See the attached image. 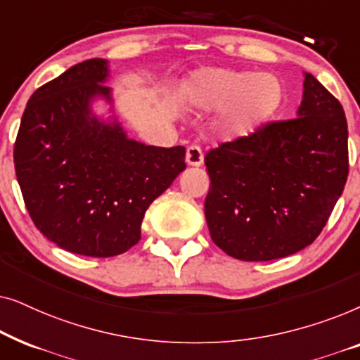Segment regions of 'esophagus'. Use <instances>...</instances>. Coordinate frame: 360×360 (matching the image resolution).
<instances>
[{
  "label": "esophagus",
  "mask_w": 360,
  "mask_h": 360,
  "mask_svg": "<svg viewBox=\"0 0 360 360\" xmlns=\"http://www.w3.org/2000/svg\"><path fill=\"white\" fill-rule=\"evenodd\" d=\"M186 164L191 167H200L203 164V152L198 146L193 144L186 149Z\"/></svg>",
  "instance_id": "34e87169"
}]
</instances>
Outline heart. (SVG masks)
Masks as SVG:
<instances>
[{
	"mask_svg": "<svg viewBox=\"0 0 360 360\" xmlns=\"http://www.w3.org/2000/svg\"><path fill=\"white\" fill-rule=\"evenodd\" d=\"M195 105L206 110L229 106L228 121L234 129L248 131L275 110L280 85L267 73L213 68L200 73L191 90Z\"/></svg>",
	"mask_w": 360,
	"mask_h": 360,
	"instance_id": "1",
	"label": "heart"
}]
</instances>
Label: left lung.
Instances as JSON below:
<instances>
[{
	"label": "left lung",
	"mask_w": 360,
	"mask_h": 360,
	"mask_svg": "<svg viewBox=\"0 0 360 360\" xmlns=\"http://www.w3.org/2000/svg\"><path fill=\"white\" fill-rule=\"evenodd\" d=\"M297 117L265 122L205 155V216L231 257L260 262L313 243L349 174L347 121L336 98L304 73Z\"/></svg>",
	"instance_id": "obj_1"
}]
</instances>
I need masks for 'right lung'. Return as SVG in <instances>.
<instances>
[{"instance_id": "obj_1", "label": "right lung", "mask_w": 360, "mask_h": 360, "mask_svg": "<svg viewBox=\"0 0 360 360\" xmlns=\"http://www.w3.org/2000/svg\"><path fill=\"white\" fill-rule=\"evenodd\" d=\"M105 58L77 63L29 98L14 169L36 228L68 252L112 257L141 239L152 201L185 170V147L132 141L91 101L111 103Z\"/></svg>"}]
</instances>
